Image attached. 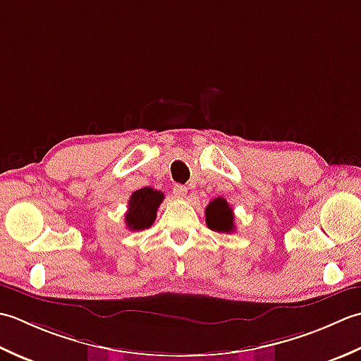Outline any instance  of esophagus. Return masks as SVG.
<instances>
[{"label":"esophagus","mask_w":361,"mask_h":361,"mask_svg":"<svg viewBox=\"0 0 361 361\" xmlns=\"http://www.w3.org/2000/svg\"><path fill=\"white\" fill-rule=\"evenodd\" d=\"M173 193H174V196L178 197V200H183V197L187 196V187L185 185H174L173 187Z\"/></svg>","instance_id":"1"}]
</instances>
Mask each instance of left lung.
I'll return each instance as SVG.
<instances>
[{
  "label": "left lung",
  "mask_w": 361,
  "mask_h": 361,
  "mask_svg": "<svg viewBox=\"0 0 361 361\" xmlns=\"http://www.w3.org/2000/svg\"><path fill=\"white\" fill-rule=\"evenodd\" d=\"M205 224L209 229L221 233H231L235 231L233 210L224 197H215L205 207Z\"/></svg>",
  "instance_id": "left-lung-1"
}]
</instances>
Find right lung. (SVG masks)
Wrapping results in <instances>:
<instances>
[{
	"mask_svg": "<svg viewBox=\"0 0 361 361\" xmlns=\"http://www.w3.org/2000/svg\"><path fill=\"white\" fill-rule=\"evenodd\" d=\"M164 201V193L151 187H145L134 191L129 200V209L126 212V226L129 231L148 229L156 221L157 209Z\"/></svg>",
	"mask_w": 361,
	"mask_h": 361,
	"instance_id": "1",
	"label": "right lung"
}]
</instances>
